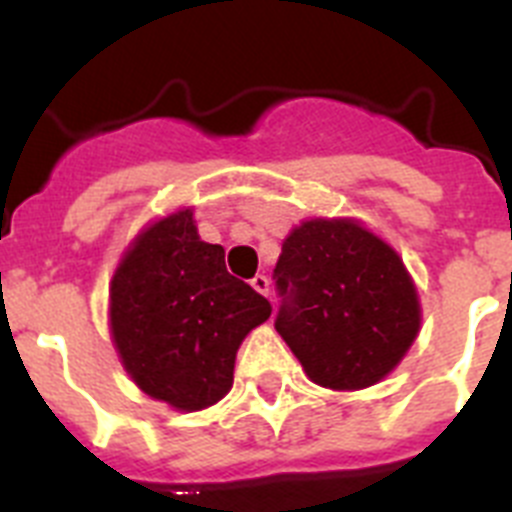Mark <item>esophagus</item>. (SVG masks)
I'll use <instances>...</instances> for the list:
<instances>
[{
	"label": "esophagus",
	"mask_w": 512,
	"mask_h": 512,
	"mask_svg": "<svg viewBox=\"0 0 512 512\" xmlns=\"http://www.w3.org/2000/svg\"><path fill=\"white\" fill-rule=\"evenodd\" d=\"M251 287L259 292V295H269V279L264 277V274H256V277L251 279Z\"/></svg>",
	"instance_id": "1"
}]
</instances>
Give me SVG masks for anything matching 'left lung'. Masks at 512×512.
Listing matches in <instances>:
<instances>
[{"label": "left lung", "mask_w": 512, "mask_h": 512, "mask_svg": "<svg viewBox=\"0 0 512 512\" xmlns=\"http://www.w3.org/2000/svg\"><path fill=\"white\" fill-rule=\"evenodd\" d=\"M274 282L282 297L274 328L320 387L379 382L418 336V292L400 256L351 220L292 230Z\"/></svg>", "instance_id": "left-lung-1"}]
</instances>
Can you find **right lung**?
<instances>
[{
	"instance_id": "right-lung-1",
	"label": "right lung",
	"mask_w": 512,
	"mask_h": 512,
	"mask_svg": "<svg viewBox=\"0 0 512 512\" xmlns=\"http://www.w3.org/2000/svg\"><path fill=\"white\" fill-rule=\"evenodd\" d=\"M117 354L140 390L176 410H202L233 387L238 346L271 315L225 269L223 246L200 241L192 210L146 228L110 287Z\"/></svg>"
}]
</instances>
